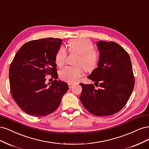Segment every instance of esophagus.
I'll use <instances>...</instances> for the list:
<instances>
[{"label":"esophagus","mask_w":149,"mask_h":149,"mask_svg":"<svg viewBox=\"0 0 149 149\" xmlns=\"http://www.w3.org/2000/svg\"><path fill=\"white\" fill-rule=\"evenodd\" d=\"M74 86V84H69V88H72Z\"/></svg>","instance_id":"1"}]
</instances>
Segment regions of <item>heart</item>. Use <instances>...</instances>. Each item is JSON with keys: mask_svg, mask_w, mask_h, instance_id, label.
Here are the masks:
<instances>
[{"mask_svg": "<svg viewBox=\"0 0 149 149\" xmlns=\"http://www.w3.org/2000/svg\"><path fill=\"white\" fill-rule=\"evenodd\" d=\"M69 52L79 54L76 62L77 66H66L60 71L61 78L68 82L75 83L84 75V69L88 72L93 71L97 66L98 54L93 47V43L87 38L73 39L68 42ZM67 51L61 47L57 52L55 61L57 65L61 68L65 62Z\"/></svg>", "mask_w": 149, "mask_h": 149, "instance_id": "heart-1", "label": "heart"}]
</instances>
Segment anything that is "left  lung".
I'll list each match as a JSON object with an SVG mask.
<instances>
[{"mask_svg": "<svg viewBox=\"0 0 149 149\" xmlns=\"http://www.w3.org/2000/svg\"><path fill=\"white\" fill-rule=\"evenodd\" d=\"M97 47L98 68L88 78L100 87L80 84L82 87L80 100L92 114L111 116L125 106L132 92L135 81L132 64L127 52L116 42L99 41Z\"/></svg>", "mask_w": 149, "mask_h": 149, "instance_id": "1", "label": "left lung"}]
</instances>
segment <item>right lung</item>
<instances>
[{"instance_id":"1","label":"right lung","mask_w":149,"mask_h":149,"mask_svg":"<svg viewBox=\"0 0 149 149\" xmlns=\"http://www.w3.org/2000/svg\"><path fill=\"white\" fill-rule=\"evenodd\" d=\"M62 41L48 38L28 42L18 51L10 64L11 95L18 107L31 116H45L54 112L69 90L68 84L57 80L55 57ZM46 74L55 80L47 84Z\"/></svg>"}]
</instances>
